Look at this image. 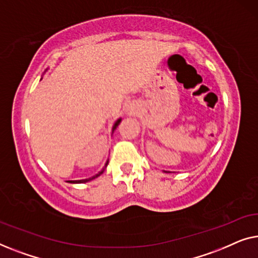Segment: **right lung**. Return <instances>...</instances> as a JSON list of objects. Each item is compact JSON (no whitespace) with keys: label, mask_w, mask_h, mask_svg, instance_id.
I'll return each instance as SVG.
<instances>
[{"label":"right lung","mask_w":258,"mask_h":258,"mask_svg":"<svg viewBox=\"0 0 258 258\" xmlns=\"http://www.w3.org/2000/svg\"><path fill=\"white\" fill-rule=\"evenodd\" d=\"M119 122H121V119H117V121H116V123L114 124V126H112V132H114V130L117 128V125L119 124ZM107 165H108V161H107V163H105V165H104V168L102 169V171H100L98 172L97 175H95V176H93V177H90V178H86V179H79V181H68V182H70V183H86V182H89V181H91V179H94V178H96V177H98V176H100L102 172H103V170L105 168H107Z\"/></svg>","instance_id":"1"}]
</instances>
